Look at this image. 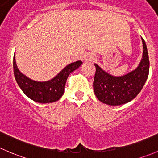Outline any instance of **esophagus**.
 Here are the masks:
<instances>
[{
    "label": "esophagus",
    "mask_w": 158,
    "mask_h": 158,
    "mask_svg": "<svg viewBox=\"0 0 158 158\" xmlns=\"http://www.w3.org/2000/svg\"><path fill=\"white\" fill-rule=\"evenodd\" d=\"M84 60L86 61H92V60L94 59V55L90 52H87L86 54H84Z\"/></svg>",
    "instance_id": "1"
}]
</instances>
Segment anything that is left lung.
<instances>
[{
    "instance_id": "1",
    "label": "left lung",
    "mask_w": 158,
    "mask_h": 158,
    "mask_svg": "<svg viewBox=\"0 0 158 158\" xmlns=\"http://www.w3.org/2000/svg\"><path fill=\"white\" fill-rule=\"evenodd\" d=\"M143 55L139 66L122 76H113L102 69L97 64L94 81L96 97L102 103L118 106L131 101L144 87L149 74V58L147 45L141 38Z\"/></svg>"
}]
</instances>
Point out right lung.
Here are the masks:
<instances>
[{
    "label": "right lung",
    "instance_id": "1",
    "mask_svg": "<svg viewBox=\"0 0 158 158\" xmlns=\"http://www.w3.org/2000/svg\"><path fill=\"white\" fill-rule=\"evenodd\" d=\"M82 64L81 61L68 64L52 79L36 81L29 78L19 71L14 57V73L16 81L23 92L33 101L40 103H53L59 100L64 92L68 77Z\"/></svg>",
    "mask_w": 158,
    "mask_h": 158
}]
</instances>
